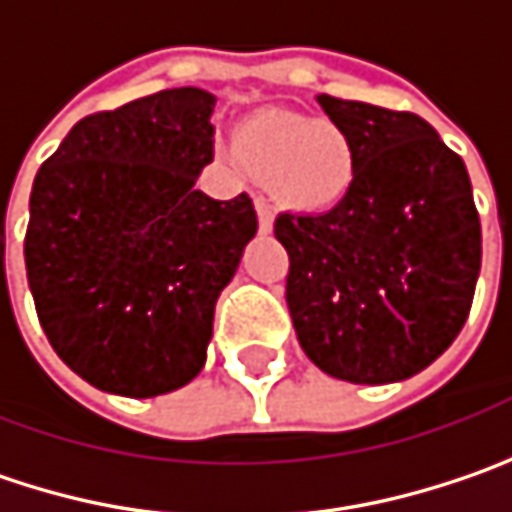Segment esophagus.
Segmentation results:
<instances>
[{
	"label": "esophagus",
	"instance_id": "1",
	"mask_svg": "<svg viewBox=\"0 0 512 512\" xmlns=\"http://www.w3.org/2000/svg\"><path fill=\"white\" fill-rule=\"evenodd\" d=\"M255 208H257V226L263 234H269L272 226H275V208L263 199V196H257L255 199Z\"/></svg>",
	"mask_w": 512,
	"mask_h": 512
}]
</instances>
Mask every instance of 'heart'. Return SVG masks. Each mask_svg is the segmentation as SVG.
<instances>
[{
	"instance_id": "1",
	"label": "heart",
	"mask_w": 512,
	"mask_h": 512,
	"mask_svg": "<svg viewBox=\"0 0 512 512\" xmlns=\"http://www.w3.org/2000/svg\"><path fill=\"white\" fill-rule=\"evenodd\" d=\"M240 153L260 176L275 179L286 202L330 208L353 185L356 153L342 127L301 112L266 109L240 130Z\"/></svg>"
}]
</instances>
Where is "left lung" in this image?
I'll return each mask as SVG.
<instances>
[{
	"instance_id": "8db88e82",
	"label": "left lung",
	"mask_w": 512,
	"mask_h": 512,
	"mask_svg": "<svg viewBox=\"0 0 512 512\" xmlns=\"http://www.w3.org/2000/svg\"><path fill=\"white\" fill-rule=\"evenodd\" d=\"M356 176L324 214H278L286 304L324 374L385 385L429 368L461 333L481 272L464 159L414 112L318 95Z\"/></svg>"
}]
</instances>
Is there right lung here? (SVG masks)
I'll return each mask as SVG.
<instances>
[{
    "label": "right lung",
    "mask_w": 512,
    "mask_h": 512,
    "mask_svg": "<svg viewBox=\"0 0 512 512\" xmlns=\"http://www.w3.org/2000/svg\"><path fill=\"white\" fill-rule=\"evenodd\" d=\"M205 89L77 121L31 188L25 269L57 356L89 385L159 397L205 365L214 307L255 237L252 196L196 191L214 159Z\"/></svg>",
    "instance_id": "obj_1"
}]
</instances>
